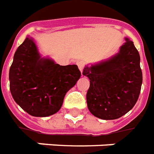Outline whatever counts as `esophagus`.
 Wrapping results in <instances>:
<instances>
[{
    "label": "esophagus",
    "instance_id": "esophagus-1",
    "mask_svg": "<svg viewBox=\"0 0 154 154\" xmlns=\"http://www.w3.org/2000/svg\"><path fill=\"white\" fill-rule=\"evenodd\" d=\"M77 65H78V68L80 69L81 72H82V76H84L83 75V69H84V66H85V63L83 62V61H78L77 62Z\"/></svg>",
    "mask_w": 154,
    "mask_h": 154
}]
</instances>
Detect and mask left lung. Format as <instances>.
I'll list each match as a JSON object with an SVG mask.
<instances>
[{
	"instance_id": "1",
	"label": "left lung",
	"mask_w": 154,
	"mask_h": 154,
	"mask_svg": "<svg viewBox=\"0 0 154 154\" xmlns=\"http://www.w3.org/2000/svg\"><path fill=\"white\" fill-rule=\"evenodd\" d=\"M125 40L117 54L86 65L83 70L90 80L86 94L89 111L103 120H114L127 113L140 93V57L133 42Z\"/></svg>"
}]
</instances>
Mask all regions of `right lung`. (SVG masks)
<instances>
[{"instance_id":"add662e5","label":"right lung","mask_w":154,"mask_h":154,"mask_svg":"<svg viewBox=\"0 0 154 154\" xmlns=\"http://www.w3.org/2000/svg\"><path fill=\"white\" fill-rule=\"evenodd\" d=\"M81 77L76 64L60 66L42 57L32 38L27 36L14 55L9 72L12 97L33 117H49L62 107L66 93Z\"/></svg>"}]
</instances>
